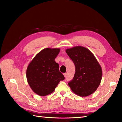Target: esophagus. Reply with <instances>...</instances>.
Listing matches in <instances>:
<instances>
[{"label":"esophagus","instance_id":"1","mask_svg":"<svg viewBox=\"0 0 122 122\" xmlns=\"http://www.w3.org/2000/svg\"><path fill=\"white\" fill-rule=\"evenodd\" d=\"M63 75H64V77H66V75H67V74H66V73H63Z\"/></svg>","mask_w":122,"mask_h":122}]
</instances>
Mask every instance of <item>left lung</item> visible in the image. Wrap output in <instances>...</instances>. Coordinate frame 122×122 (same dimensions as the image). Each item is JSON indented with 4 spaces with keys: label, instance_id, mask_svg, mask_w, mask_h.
Wrapping results in <instances>:
<instances>
[{
    "label": "left lung",
    "instance_id": "obj_1",
    "mask_svg": "<svg viewBox=\"0 0 122 122\" xmlns=\"http://www.w3.org/2000/svg\"><path fill=\"white\" fill-rule=\"evenodd\" d=\"M66 51L76 66L73 79L68 83L71 90L80 97L92 94L97 90L102 80L100 64L91 52L83 46H74Z\"/></svg>",
    "mask_w": 122,
    "mask_h": 122
}]
</instances>
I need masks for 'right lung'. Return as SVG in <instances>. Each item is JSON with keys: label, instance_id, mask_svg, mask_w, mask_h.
<instances>
[{"label": "right lung", "instance_id": "1", "mask_svg": "<svg viewBox=\"0 0 122 122\" xmlns=\"http://www.w3.org/2000/svg\"><path fill=\"white\" fill-rule=\"evenodd\" d=\"M59 48H46L40 51L29 64L26 71L28 84L32 91L40 96L52 93L64 76L59 71V66L54 59Z\"/></svg>", "mask_w": 122, "mask_h": 122}]
</instances>
